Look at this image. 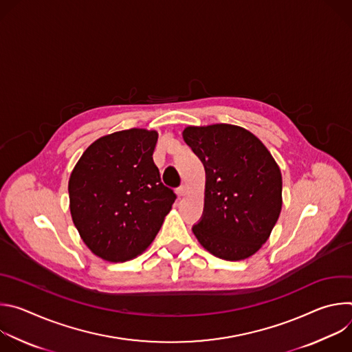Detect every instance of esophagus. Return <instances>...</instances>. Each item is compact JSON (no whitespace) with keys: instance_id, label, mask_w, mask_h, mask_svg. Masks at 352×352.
Segmentation results:
<instances>
[{"instance_id":"obj_1","label":"esophagus","mask_w":352,"mask_h":352,"mask_svg":"<svg viewBox=\"0 0 352 352\" xmlns=\"http://www.w3.org/2000/svg\"><path fill=\"white\" fill-rule=\"evenodd\" d=\"M188 192V186L186 185H181L177 188V195L181 197V196H185Z\"/></svg>"}]
</instances>
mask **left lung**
<instances>
[{
    "label": "left lung",
    "mask_w": 352,
    "mask_h": 352,
    "mask_svg": "<svg viewBox=\"0 0 352 352\" xmlns=\"http://www.w3.org/2000/svg\"><path fill=\"white\" fill-rule=\"evenodd\" d=\"M182 136L206 171L204 214L193 234L220 259L252 256L281 212L277 163L254 133L236 125L188 126Z\"/></svg>",
    "instance_id": "8db88e82"
}]
</instances>
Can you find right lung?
<instances>
[{
	"instance_id": "obj_1",
	"label": "right lung",
	"mask_w": 352,
	"mask_h": 352,
	"mask_svg": "<svg viewBox=\"0 0 352 352\" xmlns=\"http://www.w3.org/2000/svg\"><path fill=\"white\" fill-rule=\"evenodd\" d=\"M157 132L126 129L93 142L75 166L69 208L94 255L109 262L136 258L153 242L177 195L153 162Z\"/></svg>"
}]
</instances>
